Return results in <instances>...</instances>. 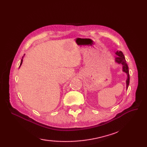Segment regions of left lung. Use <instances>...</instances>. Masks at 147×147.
Wrapping results in <instances>:
<instances>
[{
  "label": "left lung",
  "mask_w": 147,
  "mask_h": 147,
  "mask_svg": "<svg viewBox=\"0 0 147 147\" xmlns=\"http://www.w3.org/2000/svg\"><path fill=\"white\" fill-rule=\"evenodd\" d=\"M118 56L115 57V62L118 64H121L123 65V71L127 74V80H126V89H127L129 84V68L128 65L126 63L125 60V57L123 55V53L121 51H117L115 53Z\"/></svg>",
  "instance_id": "8db88e82"
}]
</instances>
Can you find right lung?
I'll list each match as a JSON object with an SVG mask.
<instances>
[{
	"instance_id": "obj_1",
	"label": "right lung",
	"mask_w": 147,
	"mask_h": 147,
	"mask_svg": "<svg viewBox=\"0 0 147 147\" xmlns=\"http://www.w3.org/2000/svg\"><path fill=\"white\" fill-rule=\"evenodd\" d=\"M24 57V56H23ZM23 57H22V59H21V63H20V66H21V65L22 64V63H23Z\"/></svg>"
}]
</instances>
